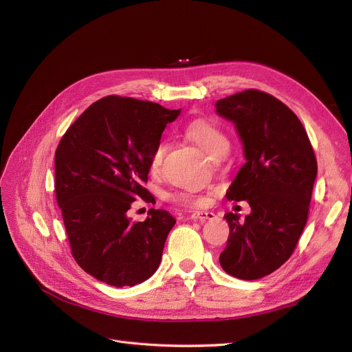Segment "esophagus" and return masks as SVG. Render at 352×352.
Masks as SVG:
<instances>
[{
	"instance_id": "obj_1",
	"label": "esophagus",
	"mask_w": 352,
	"mask_h": 352,
	"mask_svg": "<svg viewBox=\"0 0 352 352\" xmlns=\"http://www.w3.org/2000/svg\"><path fill=\"white\" fill-rule=\"evenodd\" d=\"M192 219H199V221H208V219H212L215 218L214 212H209V210H195V212L190 214Z\"/></svg>"
}]
</instances>
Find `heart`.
Here are the masks:
<instances>
[{
  "label": "heart",
  "mask_w": 352,
  "mask_h": 352,
  "mask_svg": "<svg viewBox=\"0 0 352 352\" xmlns=\"http://www.w3.org/2000/svg\"><path fill=\"white\" fill-rule=\"evenodd\" d=\"M185 135L190 140L192 143L201 147L212 157H222L230 148V140L227 134H225L217 124L210 122L208 120H195L189 122L185 129ZM164 150H166V146L163 142H157L151 148L150 156H148V166L153 173H157L160 170ZM168 199L175 204L186 205V206H198L202 202V198L199 195L185 192V190L170 193L168 195Z\"/></svg>",
  "instance_id": "obj_1"
}]
</instances>
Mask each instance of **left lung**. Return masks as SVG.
Listing matches in <instances>:
<instances>
[{
  "instance_id": "8db88e82",
  "label": "left lung",
  "mask_w": 352,
  "mask_h": 352,
  "mask_svg": "<svg viewBox=\"0 0 352 352\" xmlns=\"http://www.w3.org/2000/svg\"><path fill=\"white\" fill-rule=\"evenodd\" d=\"M244 144L245 164L227 198L247 201L251 214H225L230 225L219 264L228 274L256 280L277 270L293 254L309 215L318 163L296 114L273 95L245 89L217 101Z\"/></svg>"
}]
</instances>
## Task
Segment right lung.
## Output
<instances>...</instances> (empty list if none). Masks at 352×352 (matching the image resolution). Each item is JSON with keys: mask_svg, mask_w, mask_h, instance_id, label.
<instances>
[{"mask_svg": "<svg viewBox=\"0 0 352 352\" xmlns=\"http://www.w3.org/2000/svg\"><path fill=\"white\" fill-rule=\"evenodd\" d=\"M180 109L108 95L70 125L54 153V190L76 263L107 285L143 283L162 260L176 219L150 209L142 222L127 210L135 199L153 204L143 186L148 156Z\"/></svg>", "mask_w": 352, "mask_h": 352, "instance_id": "add662e5", "label": "right lung"}]
</instances>
